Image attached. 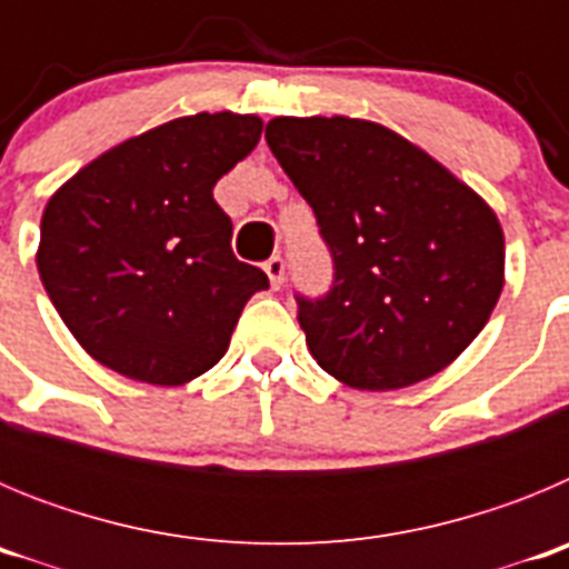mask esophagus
Listing matches in <instances>:
<instances>
[{
    "instance_id": "obj_1",
    "label": "esophagus",
    "mask_w": 569,
    "mask_h": 569,
    "mask_svg": "<svg viewBox=\"0 0 569 569\" xmlns=\"http://www.w3.org/2000/svg\"><path fill=\"white\" fill-rule=\"evenodd\" d=\"M264 273H268L270 279V288L279 290L281 284H284V259H281V256H270V259L264 261Z\"/></svg>"
}]
</instances>
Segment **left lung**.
<instances>
[{
    "instance_id": "obj_1",
    "label": "left lung",
    "mask_w": 569,
    "mask_h": 569,
    "mask_svg": "<svg viewBox=\"0 0 569 569\" xmlns=\"http://www.w3.org/2000/svg\"><path fill=\"white\" fill-rule=\"evenodd\" d=\"M264 139L333 256L330 293L296 296L321 370L356 390H399L459 359L505 288L490 204L385 124L276 116Z\"/></svg>"
}]
</instances>
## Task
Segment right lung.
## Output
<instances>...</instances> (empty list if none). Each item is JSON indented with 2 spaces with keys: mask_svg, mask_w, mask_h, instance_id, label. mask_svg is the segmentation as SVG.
I'll list each match as a JSON object with an SVG mask.
<instances>
[{
  "mask_svg": "<svg viewBox=\"0 0 569 569\" xmlns=\"http://www.w3.org/2000/svg\"><path fill=\"white\" fill-rule=\"evenodd\" d=\"M253 113H196L133 136L50 196L37 268L99 365L148 385L208 373L264 270L233 256L216 182L259 144Z\"/></svg>",
  "mask_w": 569,
  "mask_h": 569,
  "instance_id": "obj_1",
  "label": "right lung"
}]
</instances>
